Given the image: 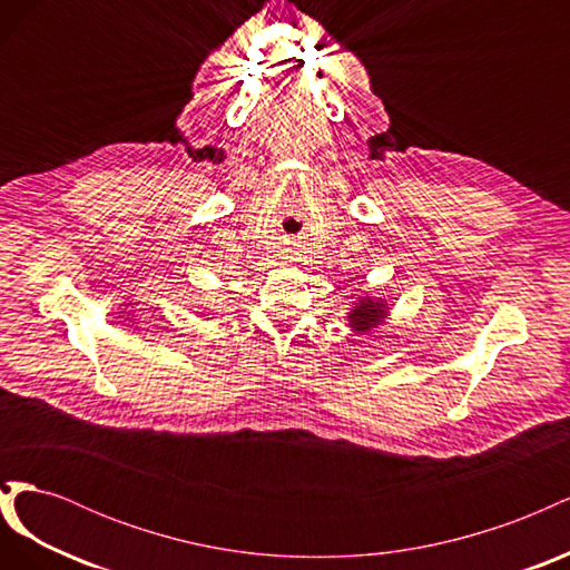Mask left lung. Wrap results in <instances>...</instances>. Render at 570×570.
<instances>
[{
  "label": "left lung",
  "mask_w": 570,
  "mask_h": 570,
  "mask_svg": "<svg viewBox=\"0 0 570 570\" xmlns=\"http://www.w3.org/2000/svg\"><path fill=\"white\" fill-rule=\"evenodd\" d=\"M385 316H387V304L383 299L358 297V302L350 312L347 321H350L352 331H356V333H371L373 327L381 325V321Z\"/></svg>",
  "instance_id": "left-lung-1"
}]
</instances>
